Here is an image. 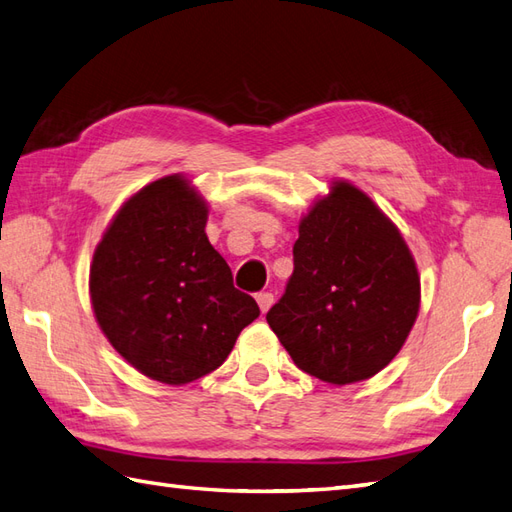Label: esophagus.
<instances>
[{
  "instance_id": "esophagus-1",
  "label": "esophagus",
  "mask_w": 512,
  "mask_h": 512,
  "mask_svg": "<svg viewBox=\"0 0 512 512\" xmlns=\"http://www.w3.org/2000/svg\"><path fill=\"white\" fill-rule=\"evenodd\" d=\"M256 302H258L260 310H263V313H267V310L273 306V293H258L256 295Z\"/></svg>"
}]
</instances>
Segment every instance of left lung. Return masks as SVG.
Instances as JSON below:
<instances>
[{"instance_id":"1","label":"left lung","mask_w":512,"mask_h":512,"mask_svg":"<svg viewBox=\"0 0 512 512\" xmlns=\"http://www.w3.org/2000/svg\"><path fill=\"white\" fill-rule=\"evenodd\" d=\"M293 263L267 313L293 363L334 386L376 376L404 347L421 304L402 232L356 184L332 180L299 219Z\"/></svg>"}]
</instances>
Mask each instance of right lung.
I'll return each mask as SVG.
<instances>
[{
    "label": "right lung",
    "instance_id": "right-lung-1",
    "mask_svg": "<svg viewBox=\"0 0 512 512\" xmlns=\"http://www.w3.org/2000/svg\"><path fill=\"white\" fill-rule=\"evenodd\" d=\"M206 221V199L184 173H171L123 202L93 254L97 326L136 371L162 384L221 367L260 315L254 297L234 289Z\"/></svg>",
    "mask_w": 512,
    "mask_h": 512
}]
</instances>
